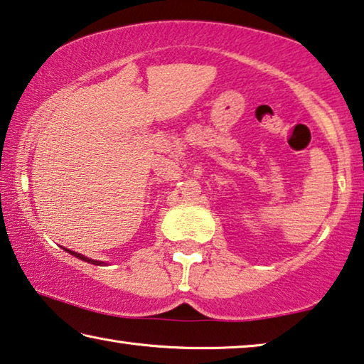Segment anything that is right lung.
<instances>
[{
  "instance_id": "obj_1",
  "label": "right lung",
  "mask_w": 364,
  "mask_h": 364,
  "mask_svg": "<svg viewBox=\"0 0 364 364\" xmlns=\"http://www.w3.org/2000/svg\"><path fill=\"white\" fill-rule=\"evenodd\" d=\"M66 252H70L71 255H75V257H77V259H81V260H85V262H89V264H94V265H102V264H104V262H97V260L87 259V257H85V255H81V254H77V252H73V250H68V249H66Z\"/></svg>"
}]
</instances>
